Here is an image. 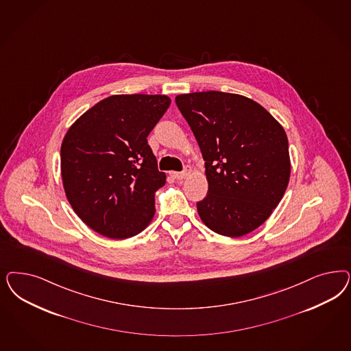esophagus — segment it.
<instances>
[{
    "label": "esophagus",
    "mask_w": 351,
    "mask_h": 351,
    "mask_svg": "<svg viewBox=\"0 0 351 351\" xmlns=\"http://www.w3.org/2000/svg\"><path fill=\"white\" fill-rule=\"evenodd\" d=\"M190 173H191V167H190V165H186L183 171H171V176H173L176 180H183V178H186Z\"/></svg>",
    "instance_id": "34e87169"
}]
</instances>
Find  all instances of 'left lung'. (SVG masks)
Listing matches in <instances>:
<instances>
[{
  "label": "left lung",
  "instance_id": "8db88e82",
  "mask_svg": "<svg viewBox=\"0 0 351 351\" xmlns=\"http://www.w3.org/2000/svg\"><path fill=\"white\" fill-rule=\"evenodd\" d=\"M176 103L205 161L204 225L239 238L260 227L280 203L291 176L288 138L261 104L222 91L180 94Z\"/></svg>",
  "mask_w": 351,
  "mask_h": 351
}]
</instances>
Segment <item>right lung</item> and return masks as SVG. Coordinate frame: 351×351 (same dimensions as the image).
Returning a JSON list of instances; mask_svg holds the SVG:
<instances>
[{
	"mask_svg": "<svg viewBox=\"0 0 351 351\" xmlns=\"http://www.w3.org/2000/svg\"><path fill=\"white\" fill-rule=\"evenodd\" d=\"M170 102L158 94L111 95L81 114L63 138L60 171L68 202L106 238H132L154 218L155 193L167 176L158 170L147 136Z\"/></svg>",
	"mask_w": 351,
	"mask_h": 351,
	"instance_id": "right-lung-1",
	"label": "right lung"
}]
</instances>
